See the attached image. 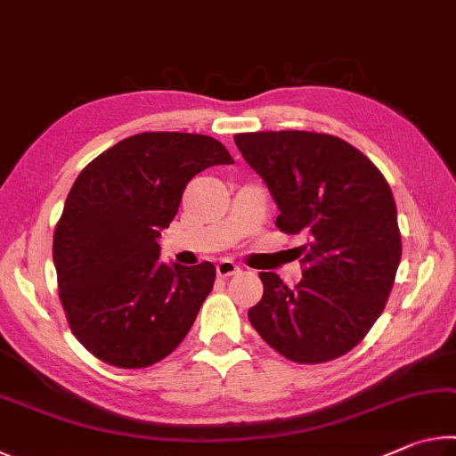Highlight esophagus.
I'll return each instance as SVG.
<instances>
[{"label":"esophagus","mask_w":456,"mask_h":456,"mask_svg":"<svg viewBox=\"0 0 456 456\" xmlns=\"http://www.w3.org/2000/svg\"><path fill=\"white\" fill-rule=\"evenodd\" d=\"M237 272H239V267H237L231 259H221L219 264H217V275H219V277L235 275Z\"/></svg>","instance_id":"obj_1"}]
</instances>
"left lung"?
Masks as SVG:
<instances>
[{
  "label": "left lung",
  "instance_id": "8db88e82",
  "mask_svg": "<svg viewBox=\"0 0 456 456\" xmlns=\"http://www.w3.org/2000/svg\"><path fill=\"white\" fill-rule=\"evenodd\" d=\"M245 163L264 179L304 277L288 288L261 272L264 297L251 326L288 360L322 364L350 352L380 318L403 256L396 203L372 160L331 134L280 130L235 134Z\"/></svg>",
  "mask_w": 456,
  "mask_h": 456
}]
</instances>
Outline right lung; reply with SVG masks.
Returning <instances> with one entry per match:
<instances>
[{
	"instance_id": "right-lung-1",
	"label": "right lung",
	"mask_w": 456,
	"mask_h": 456,
	"mask_svg": "<svg viewBox=\"0 0 456 456\" xmlns=\"http://www.w3.org/2000/svg\"><path fill=\"white\" fill-rule=\"evenodd\" d=\"M231 163L211 136L142 133L78 175L53 233V265L72 334L96 358L146 368L189 334L217 272L209 261L163 264L159 237L192 176Z\"/></svg>"
}]
</instances>
